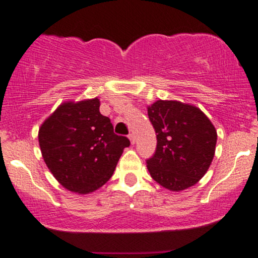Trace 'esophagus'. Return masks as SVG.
<instances>
[{
	"mask_svg": "<svg viewBox=\"0 0 258 258\" xmlns=\"http://www.w3.org/2000/svg\"><path fill=\"white\" fill-rule=\"evenodd\" d=\"M128 138H130V141H131L132 144L136 143V137H135V135H133V133H130Z\"/></svg>",
	"mask_w": 258,
	"mask_h": 258,
	"instance_id": "esophagus-1",
	"label": "esophagus"
}]
</instances>
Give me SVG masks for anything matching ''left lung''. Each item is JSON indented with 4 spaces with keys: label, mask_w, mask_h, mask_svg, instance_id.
Wrapping results in <instances>:
<instances>
[{
    "label": "left lung",
    "mask_w": 258,
    "mask_h": 258,
    "mask_svg": "<svg viewBox=\"0 0 258 258\" xmlns=\"http://www.w3.org/2000/svg\"><path fill=\"white\" fill-rule=\"evenodd\" d=\"M148 116L158 139L147 160L152 178L172 191L197 184L211 165L217 142L209 117L194 105L161 99L148 108Z\"/></svg>",
    "instance_id": "obj_1"
}]
</instances>
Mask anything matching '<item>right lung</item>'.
Returning <instances> with one entry per match:
<instances>
[{"mask_svg": "<svg viewBox=\"0 0 258 258\" xmlns=\"http://www.w3.org/2000/svg\"><path fill=\"white\" fill-rule=\"evenodd\" d=\"M99 99L60 104L41 125L38 143L47 167L68 190L88 194L105 184L130 141L114 133Z\"/></svg>", "mask_w": 258, "mask_h": 258, "instance_id": "right-lung-1", "label": "right lung"}]
</instances>
